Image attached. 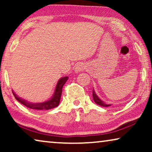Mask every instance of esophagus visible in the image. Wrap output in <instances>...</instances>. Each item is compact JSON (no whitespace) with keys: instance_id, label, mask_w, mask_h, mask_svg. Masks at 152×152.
<instances>
[{"instance_id":"esophagus-1","label":"esophagus","mask_w":152,"mask_h":152,"mask_svg":"<svg viewBox=\"0 0 152 152\" xmlns=\"http://www.w3.org/2000/svg\"><path fill=\"white\" fill-rule=\"evenodd\" d=\"M86 65L84 64H79L77 65L76 66V67L75 68V72H80V71H82V70H84L85 68H86Z\"/></svg>"}]
</instances>
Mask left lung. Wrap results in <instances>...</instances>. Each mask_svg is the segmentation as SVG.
I'll list each match as a JSON object with an SVG mask.
<instances>
[{
  "label": "left lung",
  "mask_w": 152,
  "mask_h": 152,
  "mask_svg": "<svg viewBox=\"0 0 152 152\" xmlns=\"http://www.w3.org/2000/svg\"><path fill=\"white\" fill-rule=\"evenodd\" d=\"M93 100H94L95 102L97 104H98L99 106H102V107H110V106L111 105V104H107L104 102L103 101H102L101 99L99 98V97L96 95V93H95L94 89L93 90Z\"/></svg>",
  "instance_id": "1"
}]
</instances>
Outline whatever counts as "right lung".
Here are the masks:
<instances>
[{
    "mask_svg": "<svg viewBox=\"0 0 152 152\" xmlns=\"http://www.w3.org/2000/svg\"><path fill=\"white\" fill-rule=\"evenodd\" d=\"M68 77H64L59 79V80L58 81L57 86H56L55 92L53 97H51L49 100L45 101L44 102H40V103H31L29 102H27L25 99H23L20 98L15 94V93L12 91L13 95L15 97L16 100H18L20 103H21L22 104H23L26 107L30 108L32 109H36L39 110V111H45V110H49L54 109V108L57 107L60 102V99H61V93H62V88H63L64 85L65 84L66 81L68 80Z\"/></svg>",
    "mask_w": 152,
    "mask_h": 152,
    "instance_id": "add662e5",
    "label": "right lung"
}]
</instances>
